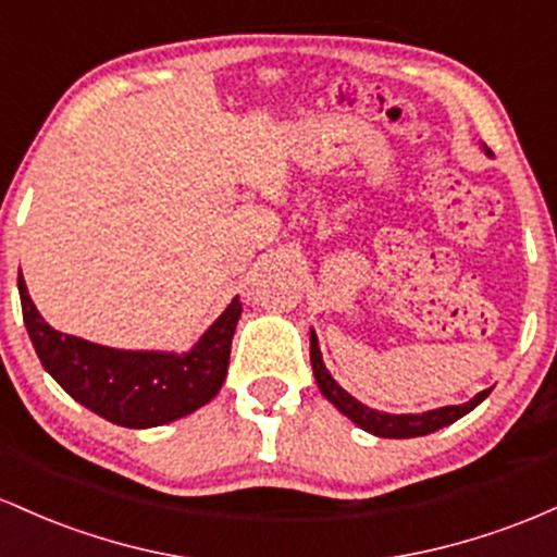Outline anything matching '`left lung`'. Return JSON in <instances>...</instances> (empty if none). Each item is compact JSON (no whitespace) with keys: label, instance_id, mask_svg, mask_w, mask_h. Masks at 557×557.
Here are the masks:
<instances>
[{"label":"left lung","instance_id":"8db88e82","mask_svg":"<svg viewBox=\"0 0 557 557\" xmlns=\"http://www.w3.org/2000/svg\"><path fill=\"white\" fill-rule=\"evenodd\" d=\"M486 154H490V149H486ZM310 362H312V373H315V381H318V389L323 392V397H326L336 410H342L349 421L358 423L362 431L384 436V440H410V436H426L431 431H440L442 426H449V423H455L458 418L471 413V410L476 408L479 403H484L486 395L492 392V389H484L463 405H447V408L426 410V413H403V416L381 413V410H373L368 408V405H362L360 399H355L349 392H345L339 384H336L334 376L326 371V366H323L321 347H318L315 334H310Z\"/></svg>","mask_w":557,"mask_h":557}]
</instances>
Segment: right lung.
I'll return each instance as SVG.
<instances>
[{"label": "right lung", "mask_w": 557, "mask_h": 557, "mask_svg": "<svg viewBox=\"0 0 557 557\" xmlns=\"http://www.w3.org/2000/svg\"><path fill=\"white\" fill-rule=\"evenodd\" d=\"M23 321L44 371L76 403L126 429H152L195 413L226 381L231 339L242 315L239 297L221 312L189 352H136L94 345L54 331L30 302L17 276Z\"/></svg>", "instance_id": "1"}]
</instances>
